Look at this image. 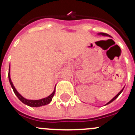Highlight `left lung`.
<instances>
[{"label":"left lung","instance_id":"obj_1","mask_svg":"<svg viewBox=\"0 0 135 135\" xmlns=\"http://www.w3.org/2000/svg\"><path fill=\"white\" fill-rule=\"evenodd\" d=\"M98 35L106 36H109V35H108V34H105V33H102V32H101V33H99V34H98ZM123 89H124V88H123V89H122V90H120V92H119L117 94V95H115V97H114V98L112 99V100H111V101H109V102H108V103H106V104H105V105H108V104H109V103H112V101H114V100H115V99H116V98H117V97H118V96H119V95H120V94H121V93H122V90H123Z\"/></svg>","mask_w":135,"mask_h":135}]
</instances>
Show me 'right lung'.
Listing matches in <instances>:
<instances>
[{"mask_svg": "<svg viewBox=\"0 0 135 135\" xmlns=\"http://www.w3.org/2000/svg\"><path fill=\"white\" fill-rule=\"evenodd\" d=\"M8 76H9V82H10L11 86L12 89L13 90L14 93L15 94L17 97H18L19 99L24 104L27 105L28 106H30V107H40V106L45 105H47L52 101V99H53V96L55 95V88L54 91L53 92V93L51 94L49 96H48L46 98L42 99L39 100H29V99H25L23 97L21 96L20 93H19L17 90H16V89L15 88V86H13V84L12 82L11 79L10 77V65H9V74H8Z\"/></svg>", "mask_w": 135, "mask_h": 135, "instance_id": "add662e5", "label": "right lung"}]
</instances>
